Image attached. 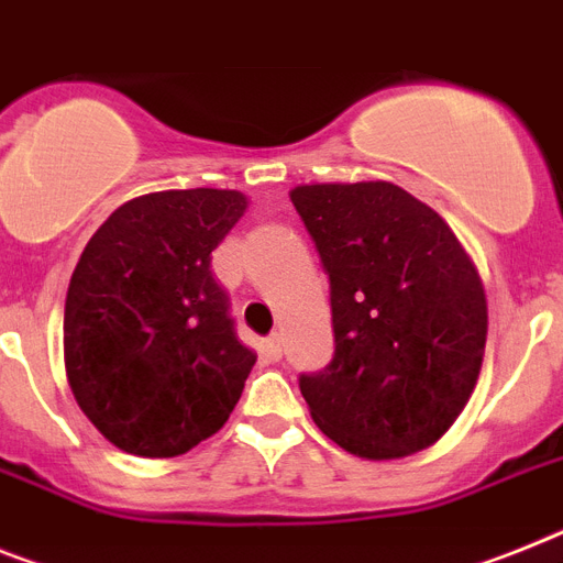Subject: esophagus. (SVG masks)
Masks as SVG:
<instances>
[{
	"label": "esophagus",
	"mask_w": 563,
	"mask_h": 563,
	"mask_svg": "<svg viewBox=\"0 0 563 563\" xmlns=\"http://www.w3.org/2000/svg\"><path fill=\"white\" fill-rule=\"evenodd\" d=\"M264 353H267V358H273V362L282 358V333H271L264 339Z\"/></svg>",
	"instance_id": "34e87169"
}]
</instances>
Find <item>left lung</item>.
I'll return each mask as SVG.
<instances>
[{"label":"left lung","mask_w":563,"mask_h":563,"mask_svg":"<svg viewBox=\"0 0 563 563\" xmlns=\"http://www.w3.org/2000/svg\"><path fill=\"white\" fill-rule=\"evenodd\" d=\"M290 201L330 278L335 353L299 387L319 430L362 459L435 444L470 401L487 344L475 264L390 181L301 185Z\"/></svg>","instance_id":"obj_1"}]
</instances>
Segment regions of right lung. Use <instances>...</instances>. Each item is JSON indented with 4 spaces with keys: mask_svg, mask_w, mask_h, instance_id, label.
Here are the masks:
<instances>
[{
    "mask_svg": "<svg viewBox=\"0 0 563 563\" xmlns=\"http://www.w3.org/2000/svg\"><path fill=\"white\" fill-rule=\"evenodd\" d=\"M239 190H162L96 230L65 299V369L110 444L173 459L210 439L242 398L256 353L235 335L210 253L242 219Z\"/></svg>",
    "mask_w": 563,
    "mask_h": 563,
    "instance_id": "1",
    "label": "right lung"
}]
</instances>
